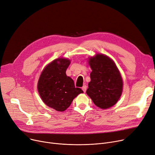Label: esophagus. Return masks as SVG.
<instances>
[{
  "instance_id": "esophagus-1",
  "label": "esophagus",
  "mask_w": 155,
  "mask_h": 155,
  "mask_svg": "<svg viewBox=\"0 0 155 155\" xmlns=\"http://www.w3.org/2000/svg\"><path fill=\"white\" fill-rule=\"evenodd\" d=\"M87 87L86 85H84V86L82 87V91H83L84 92H86Z\"/></svg>"
}]
</instances>
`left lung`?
<instances>
[{
    "label": "left lung",
    "instance_id": "8db88e82",
    "mask_svg": "<svg viewBox=\"0 0 155 155\" xmlns=\"http://www.w3.org/2000/svg\"><path fill=\"white\" fill-rule=\"evenodd\" d=\"M88 64L92 71L87 94L99 108L111 107L123 92V79L118 68L112 60L102 54L89 58Z\"/></svg>",
    "mask_w": 155,
    "mask_h": 155
}]
</instances>
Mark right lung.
I'll list each match as a JSON object with an SVG mask.
<instances>
[{"label": "right lung", "mask_w": 155, "mask_h": 155, "mask_svg": "<svg viewBox=\"0 0 155 155\" xmlns=\"http://www.w3.org/2000/svg\"><path fill=\"white\" fill-rule=\"evenodd\" d=\"M70 64V60L66 58L53 60L44 68L38 82V91L43 102L57 111L66 110L78 94L84 93L66 75Z\"/></svg>", "instance_id": "right-lung-1"}]
</instances>
